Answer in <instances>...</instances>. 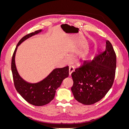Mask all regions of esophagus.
Wrapping results in <instances>:
<instances>
[{
    "label": "esophagus",
    "mask_w": 129,
    "mask_h": 129,
    "mask_svg": "<svg viewBox=\"0 0 129 129\" xmlns=\"http://www.w3.org/2000/svg\"><path fill=\"white\" fill-rule=\"evenodd\" d=\"M74 72V68L72 66H70L69 68V76H71L72 75V73Z\"/></svg>",
    "instance_id": "obj_1"
}]
</instances>
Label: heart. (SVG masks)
<instances>
[{"label": "heart", "instance_id": "heart-1", "mask_svg": "<svg viewBox=\"0 0 129 129\" xmlns=\"http://www.w3.org/2000/svg\"><path fill=\"white\" fill-rule=\"evenodd\" d=\"M67 59H69V57H67ZM90 60V56L89 55H86L85 56V57L83 58V60L84 61H88Z\"/></svg>", "mask_w": 129, "mask_h": 129}]
</instances>
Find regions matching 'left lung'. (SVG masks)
<instances>
[{
  "mask_svg": "<svg viewBox=\"0 0 129 129\" xmlns=\"http://www.w3.org/2000/svg\"><path fill=\"white\" fill-rule=\"evenodd\" d=\"M116 68V54L110 42L107 40L104 52L91 62L85 61L84 66L72 74L74 98L84 105L99 102L111 88Z\"/></svg>",
  "mask_w": 129,
  "mask_h": 129,
  "instance_id": "left-lung-1",
  "label": "left lung"
}]
</instances>
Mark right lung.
Here are the masks:
<instances>
[{
  "mask_svg": "<svg viewBox=\"0 0 129 129\" xmlns=\"http://www.w3.org/2000/svg\"><path fill=\"white\" fill-rule=\"evenodd\" d=\"M42 31V29H39L29 33L19 41L13 54L11 63L14 84L17 91L27 102L36 106H42L51 102L55 96L56 89L60 87L63 80L69 75L68 66L55 68L44 80L37 83L28 82L19 75L15 62L18 47L27 39Z\"/></svg>",
  "mask_w": 129,
  "mask_h": 129,
  "instance_id": "obj_1",
  "label": "right lung"
}]
</instances>
